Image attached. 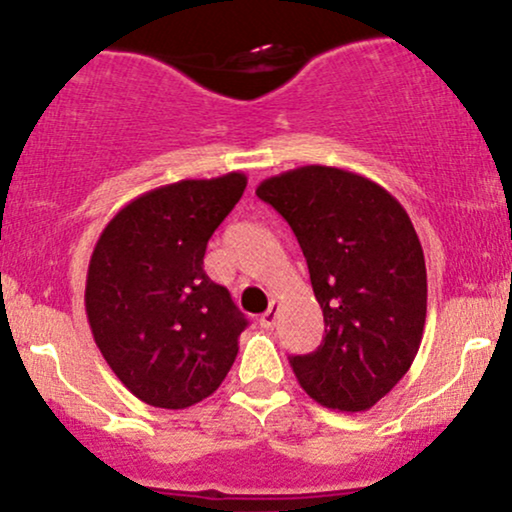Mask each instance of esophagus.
<instances>
[{
	"mask_svg": "<svg viewBox=\"0 0 512 512\" xmlns=\"http://www.w3.org/2000/svg\"><path fill=\"white\" fill-rule=\"evenodd\" d=\"M276 320H279V305L272 303L269 305L267 313L260 315V327H264V330H272V327L276 325Z\"/></svg>",
	"mask_w": 512,
	"mask_h": 512,
	"instance_id": "obj_1",
	"label": "esophagus"
}]
</instances>
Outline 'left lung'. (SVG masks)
Returning <instances> with one entry per match:
<instances>
[{
    "mask_svg": "<svg viewBox=\"0 0 512 512\" xmlns=\"http://www.w3.org/2000/svg\"><path fill=\"white\" fill-rule=\"evenodd\" d=\"M289 221L325 317L317 351L291 356L317 404L366 411L404 378L426 325V262L409 214L378 182L334 166L262 180Z\"/></svg>",
    "mask_w": 512,
    "mask_h": 512,
    "instance_id": "8db88e82",
    "label": "left lung"
}]
</instances>
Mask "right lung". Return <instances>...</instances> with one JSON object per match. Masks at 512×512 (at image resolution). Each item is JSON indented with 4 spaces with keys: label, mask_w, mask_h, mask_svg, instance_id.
Masks as SVG:
<instances>
[{
    "label": "right lung",
    "mask_w": 512,
    "mask_h": 512,
    "mask_svg": "<svg viewBox=\"0 0 512 512\" xmlns=\"http://www.w3.org/2000/svg\"><path fill=\"white\" fill-rule=\"evenodd\" d=\"M238 170L180 180L125 204L86 274V317L120 383L151 407L187 409L219 390L248 320L204 272V252L243 197Z\"/></svg>",
    "instance_id": "add662e5"
}]
</instances>
